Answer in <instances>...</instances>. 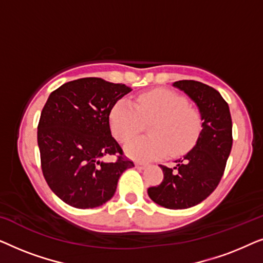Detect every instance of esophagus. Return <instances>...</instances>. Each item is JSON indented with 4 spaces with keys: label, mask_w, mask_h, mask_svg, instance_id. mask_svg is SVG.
<instances>
[{
    "label": "esophagus",
    "mask_w": 263,
    "mask_h": 263,
    "mask_svg": "<svg viewBox=\"0 0 263 263\" xmlns=\"http://www.w3.org/2000/svg\"><path fill=\"white\" fill-rule=\"evenodd\" d=\"M135 166H136V168H140V170H142V168H145L147 166V164H145V163H136Z\"/></svg>",
    "instance_id": "1"
}]
</instances>
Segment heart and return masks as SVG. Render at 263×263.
Masks as SVG:
<instances>
[{
    "label": "heart",
    "instance_id": "obj_1",
    "mask_svg": "<svg viewBox=\"0 0 263 263\" xmlns=\"http://www.w3.org/2000/svg\"><path fill=\"white\" fill-rule=\"evenodd\" d=\"M151 136L133 140L125 146L128 157L153 160L167 156H181L195 146L202 130V121L195 109L177 93L154 89L143 93L136 104L121 99L110 112V125L115 138L128 142L142 132L146 123Z\"/></svg>",
    "mask_w": 263,
    "mask_h": 263
}]
</instances>
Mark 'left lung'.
<instances>
[{
  "instance_id": "obj_1",
  "label": "left lung",
  "mask_w": 263,
  "mask_h": 263,
  "mask_svg": "<svg viewBox=\"0 0 263 263\" xmlns=\"http://www.w3.org/2000/svg\"><path fill=\"white\" fill-rule=\"evenodd\" d=\"M195 103L199 109L202 130L199 139L176 166L163 170L159 185L147 190L151 200L168 210H185L207 199L224 174L232 148V121L228 103L211 86L194 80L172 84Z\"/></svg>"
}]
</instances>
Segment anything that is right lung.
Returning a JSON list of instances; mask_svg holds the SVG:
<instances>
[{
    "label": "right lung",
    "mask_w": 263,
    "mask_h": 263,
    "mask_svg": "<svg viewBox=\"0 0 263 263\" xmlns=\"http://www.w3.org/2000/svg\"><path fill=\"white\" fill-rule=\"evenodd\" d=\"M129 92L123 84L84 78L62 85L46 100L37 133L42 170L50 189L69 206H102L115 195L121 175L134 166L122 157L110 129L111 110ZM116 154L114 163L102 160Z\"/></svg>",
    "instance_id": "obj_1"
}]
</instances>
